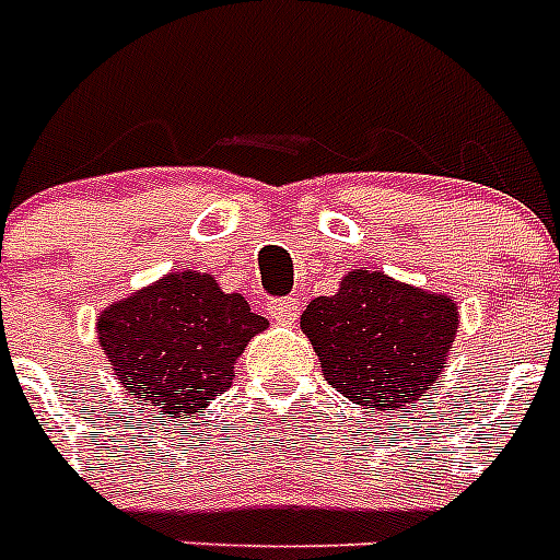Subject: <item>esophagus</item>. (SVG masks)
Returning <instances> with one entry per match:
<instances>
[{"label":"esophagus","mask_w":560,"mask_h":560,"mask_svg":"<svg viewBox=\"0 0 560 560\" xmlns=\"http://www.w3.org/2000/svg\"><path fill=\"white\" fill-rule=\"evenodd\" d=\"M269 316L280 325H291L300 316V303L294 296H280V300H271L269 303Z\"/></svg>","instance_id":"esophagus-1"}]
</instances>
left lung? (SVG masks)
I'll list each match as a JSON object with an SVG mask.
<instances>
[{
	"mask_svg": "<svg viewBox=\"0 0 560 560\" xmlns=\"http://www.w3.org/2000/svg\"><path fill=\"white\" fill-rule=\"evenodd\" d=\"M300 328L336 393L375 412H398L432 393L459 328L452 296L353 269L334 296H316Z\"/></svg>",
	"mask_w": 560,
	"mask_h": 560,
	"instance_id": "1",
	"label": "left lung"
}]
</instances>
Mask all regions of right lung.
Wrapping results in <instances>:
<instances>
[{
  "instance_id": "right-lung-1",
  "label": "right lung",
  "mask_w": 560,
  "mask_h": 560,
  "mask_svg": "<svg viewBox=\"0 0 560 560\" xmlns=\"http://www.w3.org/2000/svg\"><path fill=\"white\" fill-rule=\"evenodd\" d=\"M244 294L207 271H167L97 316V341L120 387L162 418H196L232 387L252 336L266 330Z\"/></svg>"
}]
</instances>
